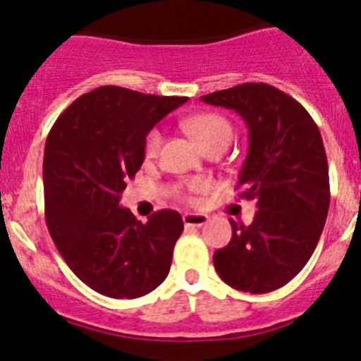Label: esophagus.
<instances>
[{
	"label": "esophagus",
	"instance_id": "esophagus-1",
	"mask_svg": "<svg viewBox=\"0 0 361 361\" xmlns=\"http://www.w3.org/2000/svg\"><path fill=\"white\" fill-rule=\"evenodd\" d=\"M207 221H209V215H205V214L186 212V214L183 215V222H185V226L202 227V226H205Z\"/></svg>",
	"mask_w": 361,
	"mask_h": 361
}]
</instances>
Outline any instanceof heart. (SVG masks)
Listing matches in <instances>:
<instances>
[{
    "label": "heart",
    "mask_w": 361,
    "mask_h": 361,
    "mask_svg": "<svg viewBox=\"0 0 361 361\" xmlns=\"http://www.w3.org/2000/svg\"><path fill=\"white\" fill-rule=\"evenodd\" d=\"M186 128L195 135V139L207 147L210 144L226 140L231 142L233 139V126L227 118L217 114H200L186 120ZM161 142H163V134L157 128H152L147 134L146 144H144V152L147 157H154L159 151Z\"/></svg>",
    "instance_id": "b5f03b06"
}]
</instances>
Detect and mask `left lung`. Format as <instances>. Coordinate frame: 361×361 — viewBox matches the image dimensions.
Masks as SVG:
<instances>
[{"instance_id":"left-lung-1","label":"left lung","mask_w":361,"mask_h":361,"mask_svg":"<svg viewBox=\"0 0 361 361\" xmlns=\"http://www.w3.org/2000/svg\"><path fill=\"white\" fill-rule=\"evenodd\" d=\"M200 100L234 110L246 122L250 149L238 188L258 207L250 226L231 219L233 238L214 252V267L235 290L271 292L305 267L326 224L331 195L321 132L299 102L264 82Z\"/></svg>"}]
</instances>
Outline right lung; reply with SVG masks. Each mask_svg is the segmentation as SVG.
<instances>
[{"mask_svg":"<svg viewBox=\"0 0 361 361\" xmlns=\"http://www.w3.org/2000/svg\"><path fill=\"white\" fill-rule=\"evenodd\" d=\"M186 97L102 86L56 120L44 151L45 222L74 275L111 299H135L163 283L183 233L176 210L146 224L120 197L144 163L147 134Z\"/></svg>","mask_w":361,"mask_h":361,"instance_id":"obj_1","label":"right lung"}]
</instances>
